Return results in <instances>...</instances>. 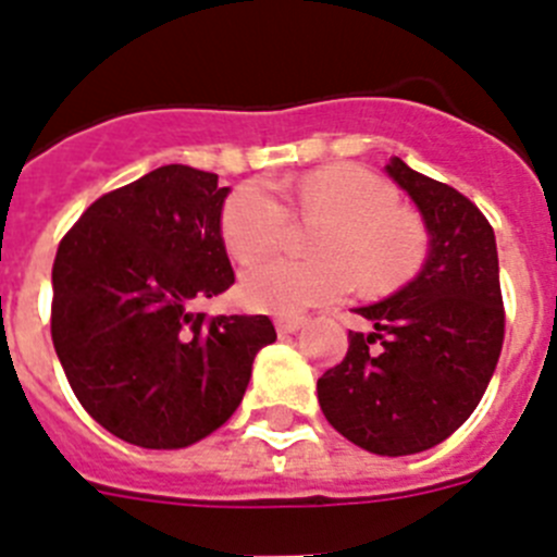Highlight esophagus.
Instances as JSON below:
<instances>
[{
  "label": "esophagus",
  "mask_w": 557,
  "mask_h": 557,
  "mask_svg": "<svg viewBox=\"0 0 557 557\" xmlns=\"http://www.w3.org/2000/svg\"><path fill=\"white\" fill-rule=\"evenodd\" d=\"M273 323H275V332H278V334H295L307 321H304V318H289V314H278Z\"/></svg>",
  "instance_id": "1"
}]
</instances>
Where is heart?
I'll return each instance as SVG.
<instances>
[{
	"mask_svg": "<svg viewBox=\"0 0 557 557\" xmlns=\"http://www.w3.org/2000/svg\"><path fill=\"white\" fill-rule=\"evenodd\" d=\"M293 195L307 220H326L314 236L318 262L264 259L245 270L243 298L250 309L298 314L309 307L343 301L354 274L368 289H391L421 270L430 250L424 223L398 209V195L376 172L357 164H332L309 172L298 184L275 181ZM289 211L264 181L236 186L223 206L220 231L228 253L253 262L282 245Z\"/></svg>",
	"mask_w": 557,
	"mask_h": 557,
	"instance_id": "heart-1",
	"label": "heart"
}]
</instances>
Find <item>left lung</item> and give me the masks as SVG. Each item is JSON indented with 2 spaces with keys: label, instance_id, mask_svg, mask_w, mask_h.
I'll return each mask as SVG.
<instances>
[{
  "label": "left lung",
  "instance_id": "1",
  "mask_svg": "<svg viewBox=\"0 0 557 557\" xmlns=\"http://www.w3.org/2000/svg\"><path fill=\"white\" fill-rule=\"evenodd\" d=\"M430 253L410 284L359 307L373 332H348L339 366L318 379L329 424L373 455L426 451L480 405L505 339L494 228L466 195L391 159Z\"/></svg>",
  "mask_w": 557,
  "mask_h": 557
}]
</instances>
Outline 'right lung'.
I'll list each match as a JSON object with an SVG mask.
<instances>
[{"instance_id": "1", "label": "right lung", "mask_w": 557, "mask_h": 557, "mask_svg": "<svg viewBox=\"0 0 557 557\" xmlns=\"http://www.w3.org/2000/svg\"><path fill=\"white\" fill-rule=\"evenodd\" d=\"M225 198L214 172L166 164L95 200L58 245V359L88 416L141 449H184L220 430L275 339L268 314L191 309L234 284Z\"/></svg>"}]
</instances>
